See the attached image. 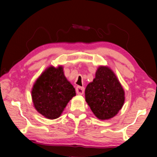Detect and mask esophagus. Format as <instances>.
Returning <instances> with one entry per match:
<instances>
[{"label":"esophagus","instance_id":"1","mask_svg":"<svg viewBox=\"0 0 157 157\" xmlns=\"http://www.w3.org/2000/svg\"><path fill=\"white\" fill-rule=\"evenodd\" d=\"M76 93L78 94V95H82L84 94V87L83 86H78L76 87Z\"/></svg>","mask_w":157,"mask_h":157}]
</instances>
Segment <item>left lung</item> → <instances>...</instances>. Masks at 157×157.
Masks as SVG:
<instances>
[{
  "label": "left lung",
  "instance_id": "obj_1",
  "mask_svg": "<svg viewBox=\"0 0 157 157\" xmlns=\"http://www.w3.org/2000/svg\"><path fill=\"white\" fill-rule=\"evenodd\" d=\"M85 101L97 118L108 120L122 108L125 92L110 67L100 66L96 77L85 89Z\"/></svg>",
  "mask_w": 157,
  "mask_h": 157
}]
</instances>
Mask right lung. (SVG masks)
<instances>
[{
  "label": "right lung",
  "mask_w": 157,
  "mask_h": 157,
  "mask_svg": "<svg viewBox=\"0 0 157 157\" xmlns=\"http://www.w3.org/2000/svg\"><path fill=\"white\" fill-rule=\"evenodd\" d=\"M75 96V89L66 79L62 66L47 67L31 89L34 108L49 119L59 118L68 102Z\"/></svg>",
  "instance_id": "obj_1"
}]
</instances>
